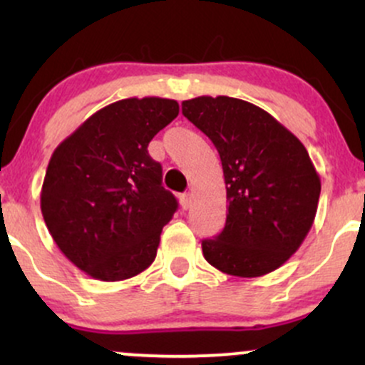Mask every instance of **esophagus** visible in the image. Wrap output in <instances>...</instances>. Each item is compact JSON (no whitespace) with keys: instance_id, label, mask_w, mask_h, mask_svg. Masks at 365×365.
<instances>
[{"instance_id":"obj_1","label":"esophagus","mask_w":365,"mask_h":365,"mask_svg":"<svg viewBox=\"0 0 365 365\" xmlns=\"http://www.w3.org/2000/svg\"><path fill=\"white\" fill-rule=\"evenodd\" d=\"M180 206H182V209H188V206H190V194H182L180 195Z\"/></svg>"}]
</instances>
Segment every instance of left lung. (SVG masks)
<instances>
[{
  "mask_svg": "<svg viewBox=\"0 0 365 365\" xmlns=\"http://www.w3.org/2000/svg\"><path fill=\"white\" fill-rule=\"evenodd\" d=\"M182 113L211 139L223 165L228 215L204 238L206 261L226 274L255 278L278 269L314 223L321 180L307 149L267 111L228 96H200Z\"/></svg>",
  "mask_w": 365,
  "mask_h": 365,
  "instance_id": "8db88e82",
  "label": "left lung"
}]
</instances>
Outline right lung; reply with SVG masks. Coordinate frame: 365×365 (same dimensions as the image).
Returning <instances> with one entry per match:
<instances>
[{
	"mask_svg": "<svg viewBox=\"0 0 365 365\" xmlns=\"http://www.w3.org/2000/svg\"><path fill=\"white\" fill-rule=\"evenodd\" d=\"M178 111L173 99H121L54 149L41 211L61 252L92 278H132L156 259L178 202L161 185L163 168L148 145Z\"/></svg>",
	"mask_w": 365,
	"mask_h": 365,
	"instance_id": "1",
	"label": "right lung"
}]
</instances>
